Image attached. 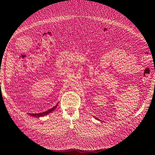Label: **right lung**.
<instances>
[{
    "label": "right lung",
    "instance_id": "obj_1",
    "mask_svg": "<svg viewBox=\"0 0 155 155\" xmlns=\"http://www.w3.org/2000/svg\"><path fill=\"white\" fill-rule=\"evenodd\" d=\"M57 105H58V104L56 105L55 107H54L53 108H51V109H49L48 110H47V111H45V112H41V113H37V114H29V115H31V116H34V117H41V116H45V115H47V114H48V113H50V112H52L53 111L54 109L56 108V107H57Z\"/></svg>",
    "mask_w": 155,
    "mask_h": 155
}]
</instances>
